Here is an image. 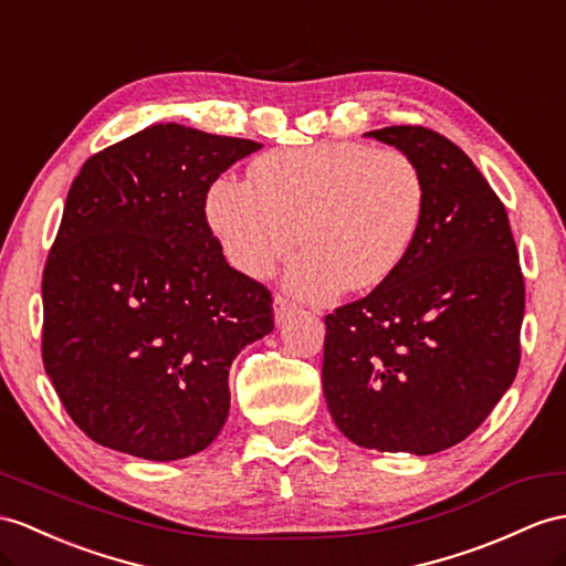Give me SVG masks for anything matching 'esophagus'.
Here are the masks:
<instances>
[{
    "mask_svg": "<svg viewBox=\"0 0 566 566\" xmlns=\"http://www.w3.org/2000/svg\"><path fill=\"white\" fill-rule=\"evenodd\" d=\"M273 307H275V322H283L287 314H291L293 310H295V302L291 300V297H285V295H281V293H275V297H273Z\"/></svg>",
    "mask_w": 566,
    "mask_h": 566,
    "instance_id": "obj_1",
    "label": "esophagus"
}]
</instances>
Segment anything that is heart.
Wrapping results in <instances>:
<instances>
[{"instance_id": "obj_1", "label": "heart", "mask_w": 566, "mask_h": 566, "mask_svg": "<svg viewBox=\"0 0 566 566\" xmlns=\"http://www.w3.org/2000/svg\"><path fill=\"white\" fill-rule=\"evenodd\" d=\"M228 259L261 279L302 254L287 281L307 297L369 291L401 269L424 216V179L401 148L331 142L269 150L247 179H216L206 201Z\"/></svg>"}]
</instances>
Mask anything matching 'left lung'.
<instances>
[{"mask_svg": "<svg viewBox=\"0 0 566 566\" xmlns=\"http://www.w3.org/2000/svg\"><path fill=\"white\" fill-rule=\"evenodd\" d=\"M367 136L418 163L424 216L401 269L324 316L322 387L357 447L427 457L512 387L526 285L504 203L457 144L420 124Z\"/></svg>", "mask_w": 566, "mask_h": 566, "instance_id": "left-lung-1", "label": "left lung"}]
</instances>
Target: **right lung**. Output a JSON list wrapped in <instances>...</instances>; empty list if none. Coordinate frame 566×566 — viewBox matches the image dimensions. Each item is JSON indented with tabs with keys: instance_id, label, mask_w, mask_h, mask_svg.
I'll list each match as a JSON object with an SVG mask.
<instances>
[{
	"instance_id": "add662e5",
	"label": "right lung",
	"mask_w": 566,
	"mask_h": 566,
	"mask_svg": "<svg viewBox=\"0 0 566 566\" xmlns=\"http://www.w3.org/2000/svg\"><path fill=\"white\" fill-rule=\"evenodd\" d=\"M259 148L168 122L76 175L43 271V365L93 442L175 461L223 430L228 369L273 331V297L228 264L206 197Z\"/></svg>"
}]
</instances>
